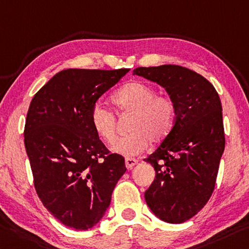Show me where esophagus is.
Returning a JSON list of instances; mask_svg holds the SVG:
<instances>
[{"instance_id": "esophagus-1", "label": "esophagus", "mask_w": 249, "mask_h": 249, "mask_svg": "<svg viewBox=\"0 0 249 249\" xmlns=\"http://www.w3.org/2000/svg\"><path fill=\"white\" fill-rule=\"evenodd\" d=\"M136 164H137V160L135 159H131V157H127V159H125V165H126V168H127V169H132Z\"/></svg>"}]
</instances>
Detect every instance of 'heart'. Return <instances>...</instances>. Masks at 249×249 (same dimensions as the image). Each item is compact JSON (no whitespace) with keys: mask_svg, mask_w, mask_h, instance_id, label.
I'll use <instances>...</instances> for the list:
<instances>
[{"mask_svg":"<svg viewBox=\"0 0 249 249\" xmlns=\"http://www.w3.org/2000/svg\"><path fill=\"white\" fill-rule=\"evenodd\" d=\"M112 103L117 115L131 114L127 135L112 146L113 152L123 156H134L147 148L149 143L160 144L174 128L177 106L168 94H159L154 86L142 81L126 83L116 90ZM94 132L106 144H113L117 136V120L112 110L100 103L90 110Z\"/></svg>","mask_w":249,"mask_h":249,"instance_id":"obj_1","label":"heart"}]
</instances>
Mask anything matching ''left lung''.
Segmentation results:
<instances>
[{
  "mask_svg": "<svg viewBox=\"0 0 249 249\" xmlns=\"http://www.w3.org/2000/svg\"><path fill=\"white\" fill-rule=\"evenodd\" d=\"M133 74L161 85L176 102L174 128L145 159L156 173L145 200L164 222L184 223L214 192L225 148L220 98L212 83L180 65L137 68Z\"/></svg>",
  "mask_w": 249,
  "mask_h": 249,
  "instance_id": "1",
  "label": "left lung"
}]
</instances>
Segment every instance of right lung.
<instances>
[{
  "instance_id": "obj_1",
  "label": "right lung",
  "mask_w": 249,
  "mask_h": 249,
  "mask_svg": "<svg viewBox=\"0 0 249 249\" xmlns=\"http://www.w3.org/2000/svg\"><path fill=\"white\" fill-rule=\"evenodd\" d=\"M129 69H69L35 94L27 110L24 144L38 198L65 226L86 231L100 222L126 172L90 124V110Z\"/></svg>"
}]
</instances>
